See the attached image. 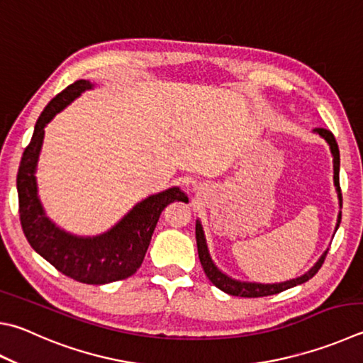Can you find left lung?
Instances as JSON below:
<instances>
[{
	"mask_svg": "<svg viewBox=\"0 0 363 363\" xmlns=\"http://www.w3.org/2000/svg\"><path fill=\"white\" fill-rule=\"evenodd\" d=\"M314 133H318L319 136L324 138L328 144V147H330V152L333 157V184H335V189H337V195H338L340 208H341L342 196H341V189H340V149H338L337 140H335L332 131L325 130V128H314ZM340 222H341V213L338 214V220H337V227H335V232L338 230ZM195 238H196V247H199V257H200L201 267L204 269V273H206L208 279L213 282L217 289H220L222 292H225L228 295H235V296H245V298H259V296L274 295V294L284 292L291 287L303 284V282L309 281L315 273L319 272L322 263H324V260H325V255L328 252V249H327L325 252L320 255V259L315 262V265L305 274L298 276V278L291 279V281H284V282H276V284H260V282H245V281L233 279V278H230V276H227L225 273H222L220 269L216 267V263L213 262V259H211V255H209L206 238H204V232H203L200 220H196V225H195Z\"/></svg>",
	"mask_w": 363,
	"mask_h": 363,
	"instance_id": "obj_1",
	"label": "left lung"
}]
</instances>
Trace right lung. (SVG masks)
Masks as SVG:
<instances>
[{"instance_id":"obj_1","label":"right lung","mask_w":363,"mask_h":363,"mask_svg":"<svg viewBox=\"0 0 363 363\" xmlns=\"http://www.w3.org/2000/svg\"><path fill=\"white\" fill-rule=\"evenodd\" d=\"M89 89H94L90 81H76L44 108L35 125L31 141L22 155L17 173V192L21 223L30 246L68 278L84 284L101 286L136 273L164 206L176 200L189 201V199L179 187L150 195L133 206L113 228L98 236L71 235L45 216L36 184L44 128L55 114Z\"/></svg>"}]
</instances>
